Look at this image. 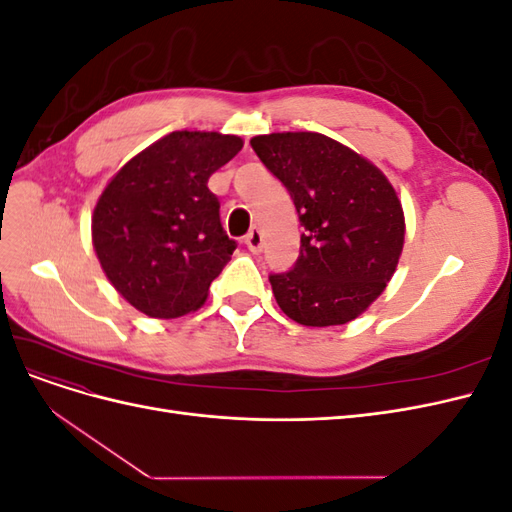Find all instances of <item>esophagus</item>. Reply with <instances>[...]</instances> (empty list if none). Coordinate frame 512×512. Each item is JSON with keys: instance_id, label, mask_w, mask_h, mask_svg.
I'll return each instance as SVG.
<instances>
[{"instance_id": "34e87169", "label": "esophagus", "mask_w": 512, "mask_h": 512, "mask_svg": "<svg viewBox=\"0 0 512 512\" xmlns=\"http://www.w3.org/2000/svg\"><path fill=\"white\" fill-rule=\"evenodd\" d=\"M245 245H247V250L250 252H260L262 250V232L258 230V228H252L250 232H247V237H245V241H243Z\"/></svg>"}]
</instances>
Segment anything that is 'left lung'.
Masks as SVG:
<instances>
[{"instance_id": "left-lung-1", "label": "left lung", "mask_w": 512, "mask_h": 512, "mask_svg": "<svg viewBox=\"0 0 512 512\" xmlns=\"http://www.w3.org/2000/svg\"><path fill=\"white\" fill-rule=\"evenodd\" d=\"M250 143L288 188L305 228L297 265L269 277L277 305L303 327L359 318L391 282L404 250L406 218L393 183L318 132H273Z\"/></svg>"}]
</instances>
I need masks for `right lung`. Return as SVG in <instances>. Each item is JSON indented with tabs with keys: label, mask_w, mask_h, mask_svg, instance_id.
I'll list each match as a JSON object with an SVG mask.
<instances>
[{
	"label": "right lung",
	"mask_w": 512,
	"mask_h": 512,
	"mask_svg": "<svg viewBox=\"0 0 512 512\" xmlns=\"http://www.w3.org/2000/svg\"><path fill=\"white\" fill-rule=\"evenodd\" d=\"M241 147L235 134L170 132L106 183L91 241L106 280L138 312L168 320L207 301L237 247L207 183Z\"/></svg>",
	"instance_id": "1"
}]
</instances>
